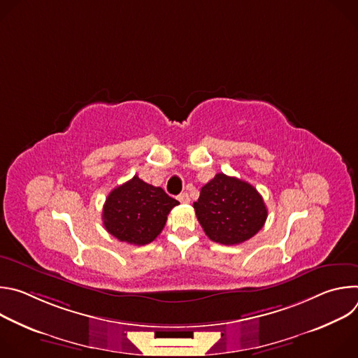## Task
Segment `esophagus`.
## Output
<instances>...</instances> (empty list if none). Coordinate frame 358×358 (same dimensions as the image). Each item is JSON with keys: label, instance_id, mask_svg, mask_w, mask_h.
<instances>
[{"label": "esophagus", "instance_id": "1", "mask_svg": "<svg viewBox=\"0 0 358 358\" xmlns=\"http://www.w3.org/2000/svg\"><path fill=\"white\" fill-rule=\"evenodd\" d=\"M178 201L182 202V203H188V202H189V195H188L187 192H181V194L178 195Z\"/></svg>", "mask_w": 358, "mask_h": 358}]
</instances>
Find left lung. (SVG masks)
<instances>
[{
  "instance_id": "left-lung-1",
  "label": "left lung",
  "mask_w": 358,
  "mask_h": 358,
  "mask_svg": "<svg viewBox=\"0 0 358 358\" xmlns=\"http://www.w3.org/2000/svg\"><path fill=\"white\" fill-rule=\"evenodd\" d=\"M194 210L203 232L222 245L250 239L268 218L264 198L257 188L222 173L201 188Z\"/></svg>"
}]
</instances>
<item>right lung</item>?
Returning <instances> with one entry per match:
<instances>
[{
	"instance_id": "add662e5",
	"label": "right lung",
	"mask_w": 358,
	"mask_h": 358,
	"mask_svg": "<svg viewBox=\"0 0 358 358\" xmlns=\"http://www.w3.org/2000/svg\"><path fill=\"white\" fill-rule=\"evenodd\" d=\"M176 206L178 201L169 196L163 188L134 176L108 195L101 218L106 231L119 241L145 245L160 235L169 213Z\"/></svg>"
}]
</instances>
